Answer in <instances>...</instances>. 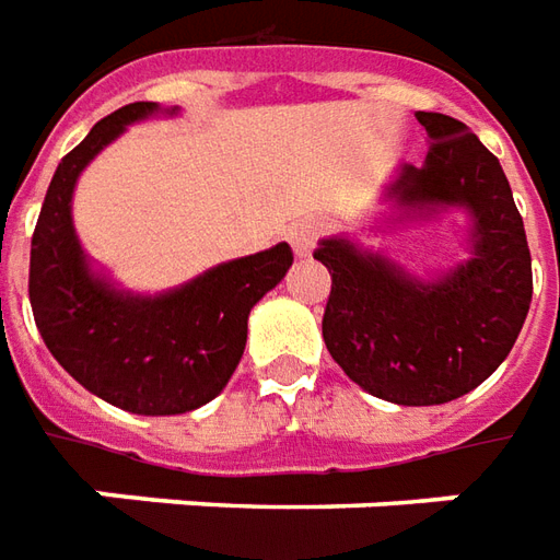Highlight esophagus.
<instances>
[{"instance_id": "1", "label": "esophagus", "mask_w": 560, "mask_h": 560, "mask_svg": "<svg viewBox=\"0 0 560 560\" xmlns=\"http://www.w3.org/2000/svg\"><path fill=\"white\" fill-rule=\"evenodd\" d=\"M320 230H324V224L315 221V218H303V221L291 224V230H288V242H291L293 254H296V257H306V254L318 245Z\"/></svg>"}]
</instances>
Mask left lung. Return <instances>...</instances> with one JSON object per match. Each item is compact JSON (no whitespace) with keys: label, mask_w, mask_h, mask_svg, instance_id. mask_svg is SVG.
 Instances as JSON below:
<instances>
[{"label":"left lung","mask_w":560,"mask_h":560,"mask_svg":"<svg viewBox=\"0 0 560 560\" xmlns=\"http://www.w3.org/2000/svg\"><path fill=\"white\" fill-rule=\"evenodd\" d=\"M416 117L430 136L428 158L402 163L385 197L400 218L467 209L470 260L424 281L346 236L320 240L315 260L334 279L320 320L330 358L373 397L436 406L464 397L506 361L534 276L500 160L455 117Z\"/></svg>","instance_id":"1"}]
</instances>
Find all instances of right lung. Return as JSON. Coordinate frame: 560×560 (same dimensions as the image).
Returning a JSON list of instances; mask_svg holds the SVG:
<instances>
[{
  "label": "right lung",
  "mask_w": 560,
  "mask_h": 560,
  "mask_svg": "<svg viewBox=\"0 0 560 560\" xmlns=\"http://www.w3.org/2000/svg\"><path fill=\"white\" fill-rule=\"evenodd\" d=\"M151 115H160L158 103L124 105L60 160L33 233L30 303L50 354L90 394L136 416H182L224 390L242 361L254 303L284 279L293 252L279 242L158 296L120 291L93 272L72 224L78 175Z\"/></svg>",
  "instance_id": "right-lung-1"
}]
</instances>
